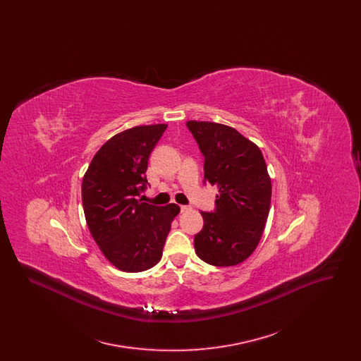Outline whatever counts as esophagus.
Wrapping results in <instances>:
<instances>
[{
	"mask_svg": "<svg viewBox=\"0 0 361 361\" xmlns=\"http://www.w3.org/2000/svg\"><path fill=\"white\" fill-rule=\"evenodd\" d=\"M189 209H190V207L189 206L180 207V211H181V212H187V211H189Z\"/></svg>",
	"mask_w": 361,
	"mask_h": 361,
	"instance_id": "obj_1",
	"label": "esophagus"
}]
</instances>
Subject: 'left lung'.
<instances>
[{"label":"left lung","mask_w":361,"mask_h":361,"mask_svg":"<svg viewBox=\"0 0 361 361\" xmlns=\"http://www.w3.org/2000/svg\"><path fill=\"white\" fill-rule=\"evenodd\" d=\"M204 155V181L216 185L214 212L195 235V252L214 267H234L249 257L269 215L272 183L257 145L235 128L212 121H187Z\"/></svg>","instance_id":"8db88e82"}]
</instances>
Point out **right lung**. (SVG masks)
<instances>
[{"instance_id": "obj_1", "label": "right lung", "mask_w": 361, "mask_h": 361, "mask_svg": "<svg viewBox=\"0 0 361 361\" xmlns=\"http://www.w3.org/2000/svg\"><path fill=\"white\" fill-rule=\"evenodd\" d=\"M168 124L137 126L108 139L94 154L82 180L87 228L105 258L123 272L153 268L177 204L152 206L137 200L147 184L149 157Z\"/></svg>"}]
</instances>
